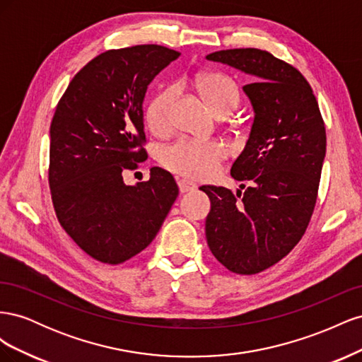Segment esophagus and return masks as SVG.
<instances>
[{
    "mask_svg": "<svg viewBox=\"0 0 362 362\" xmlns=\"http://www.w3.org/2000/svg\"><path fill=\"white\" fill-rule=\"evenodd\" d=\"M178 187H180L181 193H189V192L196 190V187H198V185H196L192 181H189V180H178Z\"/></svg>",
    "mask_w": 362,
    "mask_h": 362,
    "instance_id": "obj_1",
    "label": "esophagus"
}]
</instances>
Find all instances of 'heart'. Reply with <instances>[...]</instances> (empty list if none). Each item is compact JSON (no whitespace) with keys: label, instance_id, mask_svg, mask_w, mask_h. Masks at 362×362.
<instances>
[{"label":"heart","instance_id":"obj_1","mask_svg":"<svg viewBox=\"0 0 362 362\" xmlns=\"http://www.w3.org/2000/svg\"><path fill=\"white\" fill-rule=\"evenodd\" d=\"M202 101L218 116L231 113L240 101L237 84L217 72L201 74L194 81ZM177 96L175 87L169 86L152 98L146 108V124L156 134L168 133L170 128V110ZM228 156V148L217 140L180 139L161 154V163L169 170L189 178H208L216 172L218 163Z\"/></svg>","mask_w":362,"mask_h":362}]
</instances>
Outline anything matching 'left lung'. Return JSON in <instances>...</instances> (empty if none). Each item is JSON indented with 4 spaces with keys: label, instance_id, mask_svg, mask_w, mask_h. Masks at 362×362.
Wrapping results in <instances>:
<instances>
[{
    "label": "left lung",
    "instance_id": "left-lung-1",
    "mask_svg": "<svg viewBox=\"0 0 362 362\" xmlns=\"http://www.w3.org/2000/svg\"><path fill=\"white\" fill-rule=\"evenodd\" d=\"M206 60L252 76L243 90L255 113L231 168L234 180L247 181L245 193L201 187L211 202L206 243L228 270L255 275L290 254L310 223L326 154L325 122L310 83L270 52L222 49Z\"/></svg>",
    "mask_w": 362,
    "mask_h": 362
}]
</instances>
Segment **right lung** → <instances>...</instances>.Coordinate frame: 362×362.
I'll return each instance as SVG.
<instances>
[{
    "label": "right lung",
    "instance_id": "add662e5",
    "mask_svg": "<svg viewBox=\"0 0 362 362\" xmlns=\"http://www.w3.org/2000/svg\"><path fill=\"white\" fill-rule=\"evenodd\" d=\"M178 57L161 45L105 51L74 76L54 113L48 170L54 210L74 242L107 264L144 250L180 193L161 168L136 185L122 177L148 158V86Z\"/></svg>",
    "mask_w": 362,
    "mask_h": 362
}]
</instances>
